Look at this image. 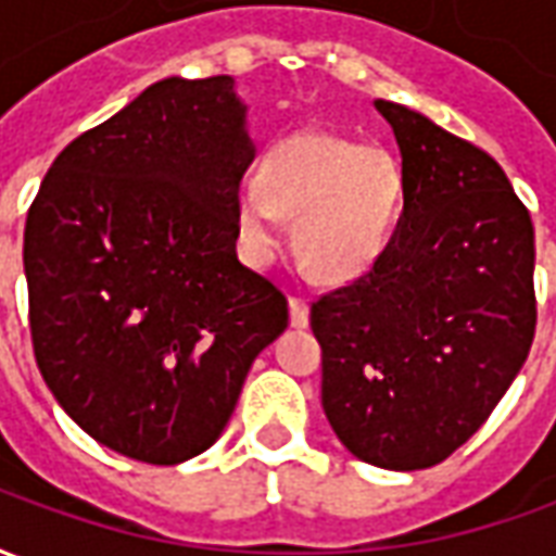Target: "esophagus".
I'll return each mask as SVG.
<instances>
[{"instance_id":"obj_1","label":"esophagus","mask_w":556,"mask_h":556,"mask_svg":"<svg viewBox=\"0 0 556 556\" xmlns=\"http://www.w3.org/2000/svg\"><path fill=\"white\" fill-rule=\"evenodd\" d=\"M289 313H291V327H306L309 325V303L303 298H289Z\"/></svg>"}]
</instances>
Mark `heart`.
<instances>
[{"label": "heart", "instance_id": "b5f03b06", "mask_svg": "<svg viewBox=\"0 0 556 556\" xmlns=\"http://www.w3.org/2000/svg\"><path fill=\"white\" fill-rule=\"evenodd\" d=\"M402 187V166L387 148L303 130L265 154L258 187H247L238 199V231L243 247L265 258L277 243V219H291L303 270L342 286L384 253Z\"/></svg>", "mask_w": 556, "mask_h": 556}]
</instances>
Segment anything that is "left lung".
I'll list each match as a JSON object with an SVG mask.
<instances>
[{
  "instance_id": "1",
  "label": "left lung",
  "mask_w": 556,
  "mask_h": 556,
  "mask_svg": "<svg viewBox=\"0 0 556 556\" xmlns=\"http://www.w3.org/2000/svg\"><path fill=\"white\" fill-rule=\"evenodd\" d=\"M405 207L363 277L321 294V405L361 462L441 465L489 419L536 333L533 219L501 163L402 103Z\"/></svg>"
}]
</instances>
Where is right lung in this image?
Returning <instances> with one entry per match:
<instances>
[{"label":"right lung","mask_w":556,"mask_h":556,"mask_svg":"<svg viewBox=\"0 0 556 556\" xmlns=\"http://www.w3.org/2000/svg\"><path fill=\"white\" fill-rule=\"evenodd\" d=\"M231 77L148 86L62 148L26 217L35 361L79 429L146 465L217 441L243 378L289 327L235 255L255 148Z\"/></svg>","instance_id":"obj_1"}]
</instances>
